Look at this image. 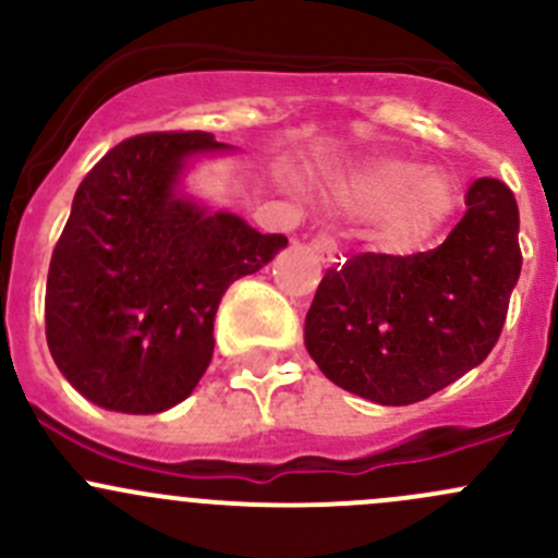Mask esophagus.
<instances>
[{
    "label": "esophagus",
    "instance_id": "obj_1",
    "mask_svg": "<svg viewBox=\"0 0 558 558\" xmlns=\"http://www.w3.org/2000/svg\"><path fill=\"white\" fill-rule=\"evenodd\" d=\"M311 247H313L315 256H318L324 264H335L337 262V243H335V238H331V234H326V232L315 234Z\"/></svg>",
    "mask_w": 558,
    "mask_h": 558
}]
</instances>
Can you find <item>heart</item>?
<instances>
[{"mask_svg": "<svg viewBox=\"0 0 558 558\" xmlns=\"http://www.w3.org/2000/svg\"><path fill=\"white\" fill-rule=\"evenodd\" d=\"M351 199L386 213L384 240L393 251L421 245L456 207V185L442 172H421L402 159H380L353 178Z\"/></svg>", "mask_w": 558, "mask_h": 558, "instance_id": "1", "label": "heart"}]
</instances>
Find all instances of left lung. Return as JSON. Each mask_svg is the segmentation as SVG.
<instances>
[{"label": "left lung", "mask_w": 558, "mask_h": 558, "mask_svg": "<svg viewBox=\"0 0 558 558\" xmlns=\"http://www.w3.org/2000/svg\"><path fill=\"white\" fill-rule=\"evenodd\" d=\"M464 202V218L435 251L359 253L324 275L305 345L331 384L399 408L492 353L521 275L519 205L497 178H477Z\"/></svg>", "instance_id": "left-lung-1"}]
</instances>
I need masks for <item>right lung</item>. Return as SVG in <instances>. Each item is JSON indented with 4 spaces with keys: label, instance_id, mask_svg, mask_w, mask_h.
Instances as JSON below:
<instances>
[{
    "label": "right lung",
    "instance_id": "obj_1",
    "mask_svg": "<svg viewBox=\"0 0 558 558\" xmlns=\"http://www.w3.org/2000/svg\"><path fill=\"white\" fill-rule=\"evenodd\" d=\"M223 150L210 132L137 134L77 185L50 258L45 337L88 402L132 415L183 402L213 359L223 291L289 245L180 191L191 159Z\"/></svg>",
    "mask_w": 558,
    "mask_h": 558
}]
</instances>
